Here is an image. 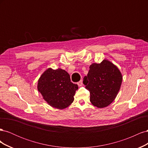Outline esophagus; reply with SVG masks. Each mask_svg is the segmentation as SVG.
Segmentation results:
<instances>
[{
  "instance_id": "1",
  "label": "esophagus",
  "mask_w": 148,
  "mask_h": 148,
  "mask_svg": "<svg viewBox=\"0 0 148 148\" xmlns=\"http://www.w3.org/2000/svg\"><path fill=\"white\" fill-rule=\"evenodd\" d=\"M77 84L79 86H82V85H83V80H82V79L80 80V81H79V82L77 83Z\"/></svg>"
}]
</instances>
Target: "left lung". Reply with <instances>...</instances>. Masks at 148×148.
Here are the masks:
<instances>
[{
  "instance_id": "8db88e82",
  "label": "left lung",
  "mask_w": 148,
  "mask_h": 148,
  "mask_svg": "<svg viewBox=\"0 0 148 148\" xmlns=\"http://www.w3.org/2000/svg\"><path fill=\"white\" fill-rule=\"evenodd\" d=\"M122 82L120 70L107 60L91 64L87 76L83 78L85 88L90 92L89 99L98 108H104L114 101Z\"/></svg>"
}]
</instances>
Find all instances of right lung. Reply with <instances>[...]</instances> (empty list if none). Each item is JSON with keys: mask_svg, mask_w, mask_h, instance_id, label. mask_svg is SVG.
Instances as JSON below:
<instances>
[{"mask_svg": "<svg viewBox=\"0 0 148 148\" xmlns=\"http://www.w3.org/2000/svg\"><path fill=\"white\" fill-rule=\"evenodd\" d=\"M78 88L77 84L71 82L69 74L61 69H48L38 83V90L43 99L48 104L59 109H64L73 102Z\"/></svg>", "mask_w": 148, "mask_h": 148, "instance_id": "right-lung-1", "label": "right lung"}]
</instances>
